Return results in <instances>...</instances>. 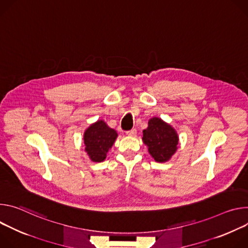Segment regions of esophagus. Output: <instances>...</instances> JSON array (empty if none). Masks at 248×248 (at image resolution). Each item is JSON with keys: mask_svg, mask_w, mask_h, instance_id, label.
<instances>
[{"mask_svg": "<svg viewBox=\"0 0 248 248\" xmlns=\"http://www.w3.org/2000/svg\"><path fill=\"white\" fill-rule=\"evenodd\" d=\"M136 133H137V130H136V129H131V130H129V131L126 132V134H127L128 136H136Z\"/></svg>", "mask_w": 248, "mask_h": 248, "instance_id": "obj_1", "label": "esophagus"}]
</instances>
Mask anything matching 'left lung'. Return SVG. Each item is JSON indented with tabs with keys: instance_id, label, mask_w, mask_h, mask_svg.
<instances>
[{
	"instance_id": "left-lung-1",
	"label": "left lung",
	"mask_w": 248,
	"mask_h": 248,
	"mask_svg": "<svg viewBox=\"0 0 248 248\" xmlns=\"http://www.w3.org/2000/svg\"><path fill=\"white\" fill-rule=\"evenodd\" d=\"M143 141L155 161H168L176 151L178 136L175 130L161 119L154 117L143 131Z\"/></svg>"
}]
</instances>
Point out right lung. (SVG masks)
<instances>
[{"label": "right lung", "instance_id": "right-lung-1", "mask_svg": "<svg viewBox=\"0 0 248 248\" xmlns=\"http://www.w3.org/2000/svg\"><path fill=\"white\" fill-rule=\"evenodd\" d=\"M117 138L115 130L109 128L102 120L91 125L84 135L86 152L94 162L105 159L106 153Z\"/></svg>", "mask_w": 248, "mask_h": 248}]
</instances>
